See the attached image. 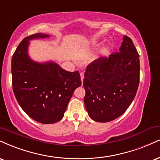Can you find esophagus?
<instances>
[{
	"label": "esophagus",
	"instance_id": "1",
	"mask_svg": "<svg viewBox=\"0 0 160 160\" xmlns=\"http://www.w3.org/2000/svg\"><path fill=\"white\" fill-rule=\"evenodd\" d=\"M80 79H81L82 82H83V79H84V74H83V73H81V74H80Z\"/></svg>",
	"mask_w": 160,
	"mask_h": 160
}]
</instances>
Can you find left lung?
I'll use <instances>...</instances> for the list:
<instances>
[{"instance_id": "1", "label": "left lung", "mask_w": 160, "mask_h": 160, "mask_svg": "<svg viewBox=\"0 0 160 160\" xmlns=\"http://www.w3.org/2000/svg\"><path fill=\"white\" fill-rule=\"evenodd\" d=\"M139 55L132 41L123 37L119 51L90 63L84 74V103L98 122L115 120L131 104L139 84Z\"/></svg>"}]
</instances>
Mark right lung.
Returning <instances> with one entry per match:
<instances>
[{
	"mask_svg": "<svg viewBox=\"0 0 160 160\" xmlns=\"http://www.w3.org/2000/svg\"><path fill=\"white\" fill-rule=\"evenodd\" d=\"M50 37L45 33L28 36L19 44L11 62L12 88L17 101L30 118L42 124L58 122L64 116L74 90L81 85L79 72H67L53 61L30 58V40Z\"/></svg>",
	"mask_w": 160,
	"mask_h": 160,
	"instance_id": "obj_1",
	"label": "right lung"
}]
</instances>
